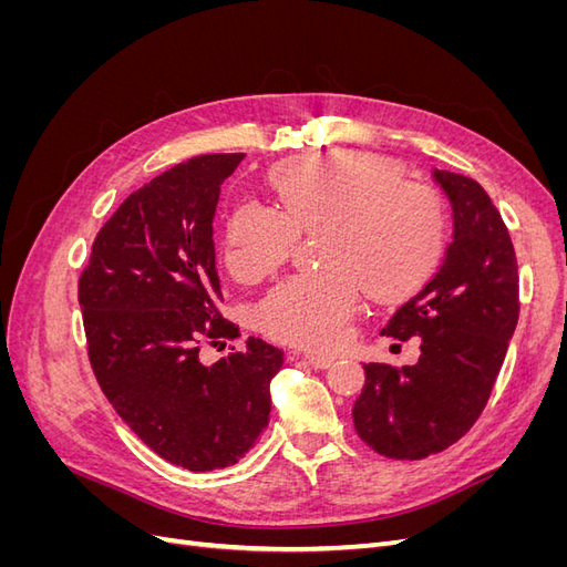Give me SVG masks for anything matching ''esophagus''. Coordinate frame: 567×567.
I'll return each mask as SVG.
<instances>
[{
    "mask_svg": "<svg viewBox=\"0 0 567 567\" xmlns=\"http://www.w3.org/2000/svg\"><path fill=\"white\" fill-rule=\"evenodd\" d=\"M293 357L307 359V362H310L315 369H329L336 362V357H331V354H317V352H293Z\"/></svg>",
    "mask_w": 567,
    "mask_h": 567,
    "instance_id": "esophagus-1",
    "label": "esophagus"
}]
</instances>
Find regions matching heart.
<instances>
[{
    "label": "heart",
    "instance_id": "1",
    "mask_svg": "<svg viewBox=\"0 0 567 567\" xmlns=\"http://www.w3.org/2000/svg\"><path fill=\"white\" fill-rule=\"evenodd\" d=\"M279 208L241 200L227 219L225 262L260 281L293 255L300 234H321V265L271 288L257 307L260 329L290 346L331 350L346 340L362 288L390 300L419 288L447 246V210L431 184L398 177L367 151L340 148L271 169Z\"/></svg>",
    "mask_w": 567,
    "mask_h": 567
}]
</instances>
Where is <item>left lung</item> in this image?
Wrapping results in <instances>:
<instances>
[{
	"label": "left lung",
	"mask_w": 567,
	"mask_h": 567,
	"mask_svg": "<svg viewBox=\"0 0 567 567\" xmlns=\"http://www.w3.org/2000/svg\"><path fill=\"white\" fill-rule=\"evenodd\" d=\"M452 203L454 234L444 260L400 305L383 333L421 340L411 367L364 364L352 406L354 431L388 458L447 450L483 414L518 323V262L508 229L475 179L433 169Z\"/></svg>",
	"instance_id": "left-lung-1"
}]
</instances>
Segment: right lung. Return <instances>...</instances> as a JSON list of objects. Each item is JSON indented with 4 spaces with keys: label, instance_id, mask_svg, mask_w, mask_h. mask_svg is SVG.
<instances>
[{
    "label": "right lung",
    "instance_id": "1",
    "mask_svg": "<svg viewBox=\"0 0 567 567\" xmlns=\"http://www.w3.org/2000/svg\"><path fill=\"white\" fill-rule=\"evenodd\" d=\"M244 153L188 158L130 194L94 238L80 274L87 352L109 402L144 444L188 471L227 468L269 423L284 352L262 338L200 362L236 338L219 315L213 219Z\"/></svg>",
    "mask_w": 567,
    "mask_h": 567
}]
</instances>
